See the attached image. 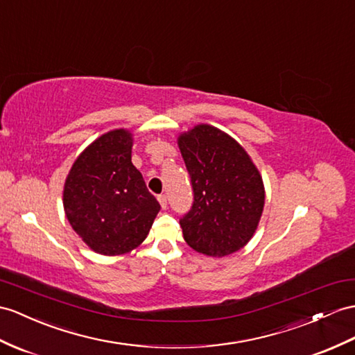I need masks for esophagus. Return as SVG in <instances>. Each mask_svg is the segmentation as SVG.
Masks as SVG:
<instances>
[{"instance_id": "esophagus-1", "label": "esophagus", "mask_w": 355, "mask_h": 355, "mask_svg": "<svg viewBox=\"0 0 355 355\" xmlns=\"http://www.w3.org/2000/svg\"><path fill=\"white\" fill-rule=\"evenodd\" d=\"M158 202H159L162 209H166V207H167V196H166V194L158 196Z\"/></svg>"}]
</instances>
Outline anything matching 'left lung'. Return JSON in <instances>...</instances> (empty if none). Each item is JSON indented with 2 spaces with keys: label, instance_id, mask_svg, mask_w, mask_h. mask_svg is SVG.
<instances>
[{
  "label": "left lung",
  "instance_id": "8db88e82",
  "mask_svg": "<svg viewBox=\"0 0 355 355\" xmlns=\"http://www.w3.org/2000/svg\"><path fill=\"white\" fill-rule=\"evenodd\" d=\"M178 146L194 191L191 211L180 218L184 239L211 257L238 252L253 238L262 217L261 173L235 138L211 125L179 134Z\"/></svg>",
  "mask_w": 355,
  "mask_h": 355
}]
</instances>
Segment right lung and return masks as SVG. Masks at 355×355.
<instances>
[{
    "mask_svg": "<svg viewBox=\"0 0 355 355\" xmlns=\"http://www.w3.org/2000/svg\"><path fill=\"white\" fill-rule=\"evenodd\" d=\"M134 138L112 129L72 164L63 188L66 218L94 253L119 256L148 238L161 206L131 161Z\"/></svg>",
    "mask_w": 355,
    "mask_h": 355,
    "instance_id": "add662e5",
    "label": "right lung"
}]
</instances>
